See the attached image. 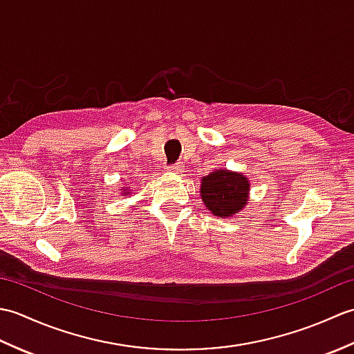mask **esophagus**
<instances>
[{
  "label": "esophagus",
  "instance_id": "obj_1",
  "mask_svg": "<svg viewBox=\"0 0 354 354\" xmlns=\"http://www.w3.org/2000/svg\"><path fill=\"white\" fill-rule=\"evenodd\" d=\"M167 170H169V171H171V173H176V175H179V173H183V171H184V164H181V162H178V164H171V165H169Z\"/></svg>",
  "mask_w": 354,
  "mask_h": 354
}]
</instances>
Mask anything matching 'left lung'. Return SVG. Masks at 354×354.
<instances>
[{
	"mask_svg": "<svg viewBox=\"0 0 354 354\" xmlns=\"http://www.w3.org/2000/svg\"><path fill=\"white\" fill-rule=\"evenodd\" d=\"M251 183L243 173L217 169L201 179V199L212 214L232 217L250 201Z\"/></svg>",
	"mask_w": 354,
	"mask_h": 354,
	"instance_id": "left-lung-1",
	"label": "left lung"
}]
</instances>
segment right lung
<instances>
[{
  "label": "right lung",
  "instance_id": "1",
  "mask_svg": "<svg viewBox=\"0 0 354 354\" xmlns=\"http://www.w3.org/2000/svg\"><path fill=\"white\" fill-rule=\"evenodd\" d=\"M120 190H122L120 193H122L123 196H127V194H131V189H127V187H126V189H120Z\"/></svg>",
  "mask_w": 354,
  "mask_h": 354
}]
</instances>
